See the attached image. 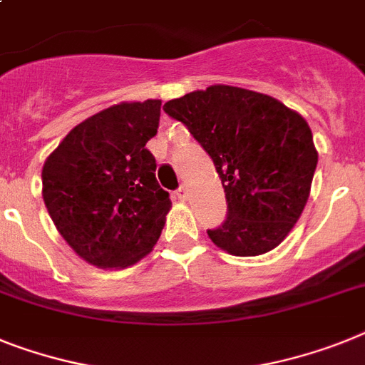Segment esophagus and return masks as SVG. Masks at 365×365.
<instances>
[{
	"instance_id": "1",
	"label": "esophagus",
	"mask_w": 365,
	"mask_h": 365,
	"mask_svg": "<svg viewBox=\"0 0 365 365\" xmlns=\"http://www.w3.org/2000/svg\"><path fill=\"white\" fill-rule=\"evenodd\" d=\"M174 195H176L178 200H185V198H187V189L183 187V185H180V187L174 191Z\"/></svg>"
}]
</instances>
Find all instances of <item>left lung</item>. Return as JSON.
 Here are the masks:
<instances>
[{"instance_id":"left-lung-1","label":"left lung","mask_w":365,"mask_h":365,"mask_svg":"<svg viewBox=\"0 0 365 365\" xmlns=\"http://www.w3.org/2000/svg\"><path fill=\"white\" fill-rule=\"evenodd\" d=\"M163 111L187 125L213 159L228 213L210 240L234 256H259L286 240L310 197L317 150L308 122L277 98L211 85Z\"/></svg>"}]
</instances>
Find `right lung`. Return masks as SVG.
Listing matches in <instances>:
<instances>
[{
	"label": "right lung",
	"instance_id": "add662e5",
	"mask_svg": "<svg viewBox=\"0 0 365 365\" xmlns=\"http://www.w3.org/2000/svg\"><path fill=\"white\" fill-rule=\"evenodd\" d=\"M161 100L122 102L78 124L42 167V198L79 258L124 269L158 243L170 210L146 148Z\"/></svg>",
	"mask_w": 365,
	"mask_h": 365
}]
</instances>
